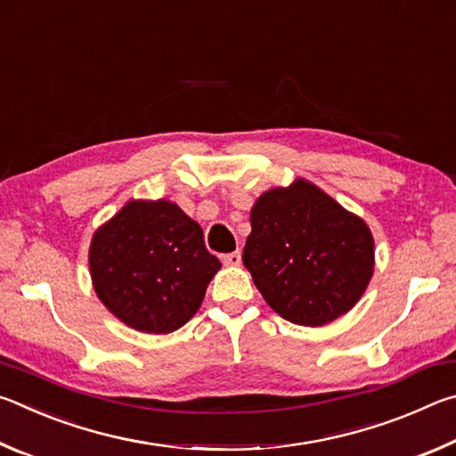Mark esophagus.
<instances>
[{"instance_id": "esophagus-1", "label": "esophagus", "mask_w": 456, "mask_h": 456, "mask_svg": "<svg viewBox=\"0 0 456 456\" xmlns=\"http://www.w3.org/2000/svg\"><path fill=\"white\" fill-rule=\"evenodd\" d=\"M223 264L229 267L239 265L241 264V251H233V253H227V256H223Z\"/></svg>"}]
</instances>
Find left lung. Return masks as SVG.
<instances>
[{
  "label": "left lung",
  "mask_w": 456,
  "mask_h": 456,
  "mask_svg": "<svg viewBox=\"0 0 456 456\" xmlns=\"http://www.w3.org/2000/svg\"><path fill=\"white\" fill-rule=\"evenodd\" d=\"M243 265L265 302L297 326L350 312L374 273V239L358 215L310 181L264 192L251 209Z\"/></svg>",
  "instance_id": "obj_1"
}]
</instances>
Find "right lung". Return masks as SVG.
Masks as SVG:
<instances>
[{
  "mask_svg": "<svg viewBox=\"0 0 456 456\" xmlns=\"http://www.w3.org/2000/svg\"><path fill=\"white\" fill-rule=\"evenodd\" d=\"M88 264L108 312L146 334L184 326L221 267L199 223L165 199L128 200L96 229Z\"/></svg>",
  "mask_w": 456,
  "mask_h": 456,
  "instance_id": "1",
  "label": "right lung"
}]
</instances>
